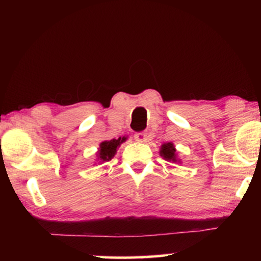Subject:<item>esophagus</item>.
I'll list each match as a JSON object with an SVG mask.
<instances>
[{
  "label": "esophagus",
  "mask_w": 261,
  "mask_h": 261,
  "mask_svg": "<svg viewBox=\"0 0 261 261\" xmlns=\"http://www.w3.org/2000/svg\"><path fill=\"white\" fill-rule=\"evenodd\" d=\"M135 138L137 141H139V143H146L147 134L146 132H137L135 135Z\"/></svg>",
  "instance_id": "1"
}]
</instances>
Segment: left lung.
<instances>
[{"instance_id": "left-lung-1", "label": "left lung", "mask_w": 261, "mask_h": 261, "mask_svg": "<svg viewBox=\"0 0 261 261\" xmlns=\"http://www.w3.org/2000/svg\"><path fill=\"white\" fill-rule=\"evenodd\" d=\"M160 155L167 161L179 162L177 159V154H176V148L173 143L163 144L160 148Z\"/></svg>"}]
</instances>
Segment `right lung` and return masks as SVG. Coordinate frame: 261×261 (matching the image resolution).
Instances as JSON below:
<instances>
[{
  "label": "right lung",
  "instance_id": "add662e5",
  "mask_svg": "<svg viewBox=\"0 0 261 261\" xmlns=\"http://www.w3.org/2000/svg\"><path fill=\"white\" fill-rule=\"evenodd\" d=\"M126 140V137H120L118 139H112V140H105L100 144L99 151H98V160L100 162H107L112 160L115 154L117 152V148L120 147L122 143Z\"/></svg>",
  "mask_w": 261,
  "mask_h": 261
}]
</instances>
